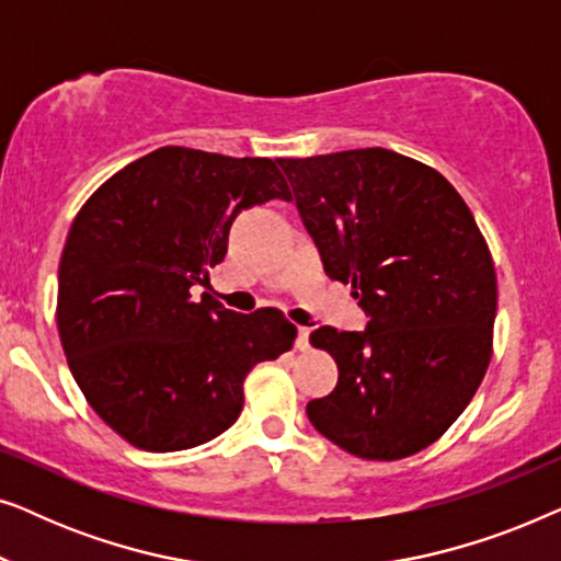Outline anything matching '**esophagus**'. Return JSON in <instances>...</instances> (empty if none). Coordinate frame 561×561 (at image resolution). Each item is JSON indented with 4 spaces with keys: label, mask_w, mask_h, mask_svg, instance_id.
Segmentation results:
<instances>
[{
    "label": "esophagus",
    "mask_w": 561,
    "mask_h": 561,
    "mask_svg": "<svg viewBox=\"0 0 561 561\" xmlns=\"http://www.w3.org/2000/svg\"><path fill=\"white\" fill-rule=\"evenodd\" d=\"M309 334H311V329H306V327H298V336H296V350L306 352V350L311 347V344H309Z\"/></svg>",
    "instance_id": "1"
}]
</instances>
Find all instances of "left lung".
Returning <instances> with one entry per match:
<instances>
[{"label": "left lung", "mask_w": 561, "mask_h": 561, "mask_svg": "<svg viewBox=\"0 0 561 561\" xmlns=\"http://www.w3.org/2000/svg\"><path fill=\"white\" fill-rule=\"evenodd\" d=\"M332 280L352 283L365 332L321 327L340 367L306 405L336 447L393 462L434 444L493 357L495 265L470 206L432 165L386 148L278 158Z\"/></svg>", "instance_id": "8db88e82"}]
</instances>
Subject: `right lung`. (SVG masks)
<instances>
[{
	"label": "right lung",
	"mask_w": 561,
	"mask_h": 561,
	"mask_svg": "<svg viewBox=\"0 0 561 561\" xmlns=\"http://www.w3.org/2000/svg\"><path fill=\"white\" fill-rule=\"evenodd\" d=\"M290 202L278 160L168 145L104 181L58 267V334L83 398L137 449L179 451L240 419L242 386L294 347L278 309L237 313L204 294L248 206Z\"/></svg>",
	"instance_id": "right-lung-1"
}]
</instances>
